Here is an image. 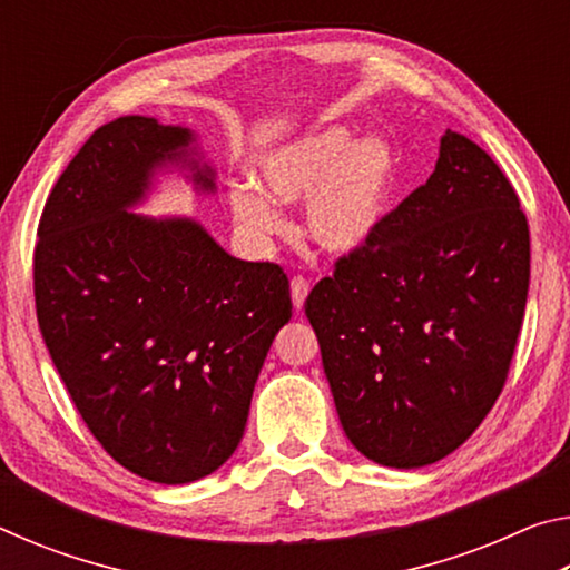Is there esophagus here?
Wrapping results in <instances>:
<instances>
[{
    "label": "esophagus",
    "mask_w": 570,
    "mask_h": 570,
    "mask_svg": "<svg viewBox=\"0 0 570 570\" xmlns=\"http://www.w3.org/2000/svg\"><path fill=\"white\" fill-rule=\"evenodd\" d=\"M306 296H308V282L302 276H294L292 278V302H294L296 312H302Z\"/></svg>",
    "instance_id": "34e87169"
}]
</instances>
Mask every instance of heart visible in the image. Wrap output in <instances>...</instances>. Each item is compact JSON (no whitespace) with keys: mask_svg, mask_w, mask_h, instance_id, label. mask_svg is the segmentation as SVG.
Returning a JSON list of instances; mask_svg holds the SVG:
<instances>
[{"mask_svg":"<svg viewBox=\"0 0 570 570\" xmlns=\"http://www.w3.org/2000/svg\"><path fill=\"white\" fill-rule=\"evenodd\" d=\"M402 160L382 135L354 140L344 125H324L256 160V186L240 183L228 193V208L240 236L268 246L286 234L275 206L304 200V230L316 246L346 256L370 244L390 216L400 188Z\"/></svg>","mask_w":570,"mask_h":570,"instance_id":"heart-1","label":"heart"}]
</instances>
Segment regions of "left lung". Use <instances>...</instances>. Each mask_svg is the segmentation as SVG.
I'll list each match as a JSON object with an SVG mask.
<instances>
[{"label":"left lung","instance_id":"obj_1","mask_svg":"<svg viewBox=\"0 0 570 570\" xmlns=\"http://www.w3.org/2000/svg\"><path fill=\"white\" fill-rule=\"evenodd\" d=\"M528 278L513 186L448 130L428 183L304 304L336 414L364 458L424 468L480 428L508 377Z\"/></svg>","mask_w":570,"mask_h":570}]
</instances>
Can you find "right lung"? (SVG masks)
<instances>
[{"instance_id":"obj_1","label":"right lung","mask_w":570,"mask_h":570,"mask_svg":"<svg viewBox=\"0 0 570 570\" xmlns=\"http://www.w3.org/2000/svg\"><path fill=\"white\" fill-rule=\"evenodd\" d=\"M173 170L216 193L190 128L102 125L47 198L35 248L37 320L77 412L115 462L163 485L234 455L292 320L282 266L240 262L190 216L135 214Z\"/></svg>"}]
</instances>
